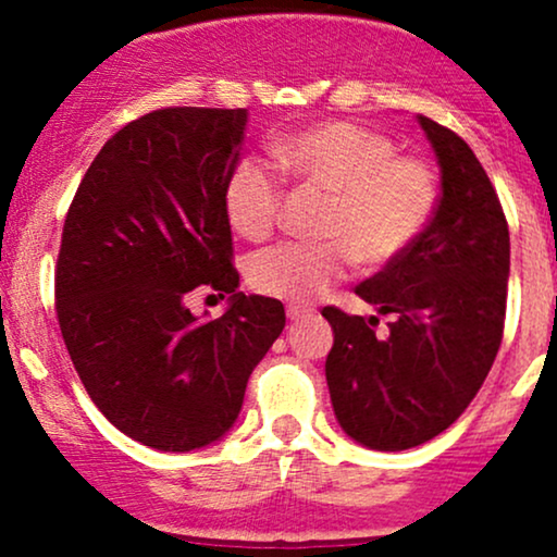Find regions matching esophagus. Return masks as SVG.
<instances>
[{"label":"esophagus","mask_w":557,"mask_h":557,"mask_svg":"<svg viewBox=\"0 0 557 557\" xmlns=\"http://www.w3.org/2000/svg\"><path fill=\"white\" fill-rule=\"evenodd\" d=\"M311 314H314V311H311L309 306H287V319H290V322H298V319H306Z\"/></svg>","instance_id":"1"}]
</instances>
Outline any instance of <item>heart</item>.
Wrapping results in <instances>:
<instances>
[{
    "mask_svg": "<svg viewBox=\"0 0 557 557\" xmlns=\"http://www.w3.org/2000/svg\"><path fill=\"white\" fill-rule=\"evenodd\" d=\"M272 159L283 175L330 194L319 233L287 240L248 259V285L261 296L309 304L363 270L395 264L430 227L437 177L421 157L395 154L393 138L348 120H332L280 138ZM283 177L270 162L243 159L225 185V212L243 238L264 240L283 216Z\"/></svg>",
    "mask_w": 557,
    "mask_h": 557,
    "instance_id": "heart-1",
    "label": "heart"
}]
</instances>
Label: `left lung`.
I'll return each instance as SVG.
<instances>
[{"label": "left lung", "instance_id": "left-lung-1", "mask_svg": "<svg viewBox=\"0 0 557 557\" xmlns=\"http://www.w3.org/2000/svg\"><path fill=\"white\" fill-rule=\"evenodd\" d=\"M443 172L430 227L395 264L356 293L380 319L324 306L332 345L324 372L335 417L372 450H408L445 432L487 380L503 341L510 238L500 198L469 144L419 114Z\"/></svg>", "mask_w": 557, "mask_h": 557}]
</instances>
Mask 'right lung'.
Wrapping results in <instances>:
<instances>
[{
    "label": "right lung",
    "mask_w": 557,
    "mask_h": 557,
    "mask_svg": "<svg viewBox=\"0 0 557 557\" xmlns=\"http://www.w3.org/2000/svg\"><path fill=\"white\" fill-rule=\"evenodd\" d=\"M246 110L164 107L101 146L70 203L54 309L83 387L138 443L185 453L238 419L253 367L285 327L280 300L243 296L225 185ZM198 289L231 309L198 323Z\"/></svg>",
    "instance_id": "add662e5"
}]
</instances>
